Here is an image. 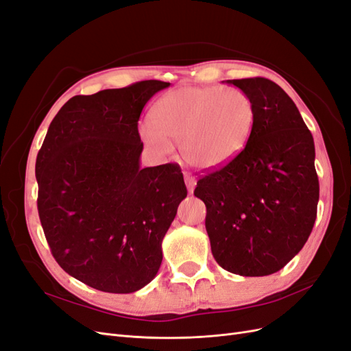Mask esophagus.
Masks as SVG:
<instances>
[{"label":"esophagus","mask_w":351,"mask_h":351,"mask_svg":"<svg viewBox=\"0 0 351 351\" xmlns=\"http://www.w3.org/2000/svg\"><path fill=\"white\" fill-rule=\"evenodd\" d=\"M184 182H186L189 193H193V190L196 187V178L192 177V176H189V174H184Z\"/></svg>","instance_id":"esophagus-1"}]
</instances>
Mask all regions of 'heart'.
Returning <instances> with one entry per match:
<instances>
[{"label":"heart","instance_id":"heart-1","mask_svg":"<svg viewBox=\"0 0 351 351\" xmlns=\"http://www.w3.org/2000/svg\"><path fill=\"white\" fill-rule=\"evenodd\" d=\"M254 104L237 88L184 86L165 93L151 111V124L139 134L156 155H168L180 142L184 161L215 171L246 149L253 133Z\"/></svg>","mask_w":351,"mask_h":351}]
</instances>
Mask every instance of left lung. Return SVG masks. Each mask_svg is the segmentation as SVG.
I'll list each match as a JSON object with an SVG mask.
<instances>
[{"label":"left lung","instance_id":"1","mask_svg":"<svg viewBox=\"0 0 351 351\" xmlns=\"http://www.w3.org/2000/svg\"><path fill=\"white\" fill-rule=\"evenodd\" d=\"M246 92L256 119L232 162L202 177L195 196L219 267L241 277L280 271L309 239L319 200L315 143L293 99L263 77L227 80Z\"/></svg>","mask_w":351,"mask_h":351}]
</instances>
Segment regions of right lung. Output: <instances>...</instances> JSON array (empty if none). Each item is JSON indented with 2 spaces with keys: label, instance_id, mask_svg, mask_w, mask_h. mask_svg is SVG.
I'll use <instances>...</instances> for the list:
<instances>
[{
  "label": "right lung",
  "instance_id": "right-lung-1",
  "mask_svg": "<svg viewBox=\"0 0 351 351\" xmlns=\"http://www.w3.org/2000/svg\"><path fill=\"white\" fill-rule=\"evenodd\" d=\"M168 86L143 80L73 97L38 154V210L52 256L92 289L134 293L161 267L162 240L187 189L174 164L141 167L137 121Z\"/></svg>",
  "mask_w": 351,
  "mask_h": 351
}]
</instances>
